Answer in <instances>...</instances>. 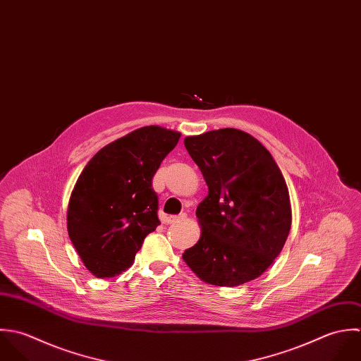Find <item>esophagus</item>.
I'll list each match as a JSON object with an SVG mask.
<instances>
[{"instance_id": "esophagus-1", "label": "esophagus", "mask_w": 361, "mask_h": 361, "mask_svg": "<svg viewBox=\"0 0 361 361\" xmlns=\"http://www.w3.org/2000/svg\"><path fill=\"white\" fill-rule=\"evenodd\" d=\"M186 220V214H179V216H169L165 219V223L166 224H175V223H179V221H183Z\"/></svg>"}]
</instances>
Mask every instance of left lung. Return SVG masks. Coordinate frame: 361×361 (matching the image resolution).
<instances>
[{
  "mask_svg": "<svg viewBox=\"0 0 361 361\" xmlns=\"http://www.w3.org/2000/svg\"><path fill=\"white\" fill-rule=\"evenodd\" d=\"M209 195L197 206L200 240L183 260L203 281L235 287L259 277L279 256L291 228L286 180L271 154L238 128L185 138Z\"/></svg>",
  "mask_w": 361,
  "mask_h": 361,
  "instance_id": "left-lung-1",
  "label": "left lung"
}]
</instances>
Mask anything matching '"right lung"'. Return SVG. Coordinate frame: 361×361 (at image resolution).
<instances>
[{"mask_svg":"<svg viewBox=\"0 0 361 361\" xmlns=\"http://www.w3.org/2000/svg\"><path fill=\"white\" fill-rule=\"evenodd\" d=\"M179 137L159 126L137 128L99 149L81 172L68 202L67 230L94 276L121 274L161 224L152 178Z\"/></svg>","mask_w":361,"mask_h":361,"instance_id":"add662e5","label":"right lung"}]
</instances>
